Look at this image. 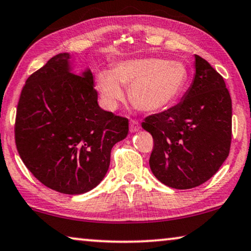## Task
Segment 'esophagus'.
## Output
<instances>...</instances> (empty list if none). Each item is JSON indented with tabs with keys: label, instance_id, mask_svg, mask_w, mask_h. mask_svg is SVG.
Here are the masks:
<instances>
[{
	"label": "esophagus",
	"instance_id": "1",
	"mask_svg": "<svg viewBox=\"0 0 251 251\" xmlns=\"http://www.w3.org/2000/svg\"><path fill=\"white\" fill-rule=\"evenodd\" d=\"M139 129H140L139 122L135 121V119H132V121L129 122V130L134 133V132H137Z\"/></svg>",
	"mask_w": 251,
	"mask_h": 251
}]
</instances>
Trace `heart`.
Here are the masks:
<instances>
[{"mask_svg": "<svg viewBox=\"0 0 251 251\" xmlns=\"http://www.w3.org/2000/svg\"><path fill=\"white\" fill-rule=\"evenodd\" d=\"M188 82V69L177 60L129 59L112 72L103 70L97 84L104 103L114 109L124 99L123 86L129 87L130 101L142 111H159L176 101Z\"/></svg>", "mask_w": 251, "mask_h": 251, "instance_id": "b5f03b06", "label": "heart"}]
</instances>
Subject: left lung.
Instances as JSON below:
<instances>
[{
  "label": "left lung",
  "mask_w": 251,
  "mask_h": 251,
  "mask_svg": "<svg viewBox=\"0 0 251 251\" xmlns=\"http://www.w3.org/2000/svg\"><path fill=\"white\" fill-rule=\"evenodd\" d=\"M153 137L150 168L165 185L186 190L208 181L230 153L232 101L224 78L196 54L195 79L182 101L146 117Z\"/></svg>",
  "instance_id": "8db88e82"
}]
</instances>
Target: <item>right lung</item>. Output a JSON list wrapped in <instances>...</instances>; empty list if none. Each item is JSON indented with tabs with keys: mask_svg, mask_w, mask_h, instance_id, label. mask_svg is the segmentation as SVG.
<instances>
[{
	"mask_svg": "<svg viewBox=\"0 0 251 251\" xmlns=\"http://www.w3.org/2000/svg\"><path fill=\"white\" fill-rule=\"evenodd\" d=\"M59 53L31 74L17 107L15 140L21 160L48 188L82 195L107 174L112 147L128 133V119L98 104L91 70L70 73Z\"/></svg>",
	"mask_w": 251,
	"mask_h": 251,
	"instance_id": "1",
	"label": "right lung"
}]
</instances>
